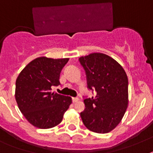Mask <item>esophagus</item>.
<instances>
[{
    "instance_id": "34e87169",
    "label": "esophagus",
    "mask_w": 153,
    "mask_h": 153,
    "mask_svg": "<svg viewBox=\"0 0 153 153\" xmlns=\"http://www.w3.org/2000/svg\"><path fill=\"white\" fill-rule=\"evenodd\" d=\"M79 100V99L78 97H72V101L73 103H76Z\"/></svg>"
}]
</instances>
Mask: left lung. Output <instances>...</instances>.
Here are the masks:
<instances>
[{
  "label": "left lung",
  "instance_id": "1",
  "mask_svg": "<svg viewBox=\"0 0 153 153\" xmlns=\"http://www.w3.org/2000/svg\"><path fill=\"white\" fill-rule=\"evenodd\" d=\"M86 75L88 89L96 97H85L80 113L85 127L105 134L116 127L128 105V79L117 61L104 53H91L79 59Z\"/></svg>",
  "mask_w": 153,
  "mask_h": 153
}]
</instances>
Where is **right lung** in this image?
Instances as JSON below:
<instances>
[{
  "mask_svg": "<svg viewBox=\"0 0 153 153\" xmlns=\"http://www.w3.org/2000/svg\"><path fill=\"white\" fill-rule=\"evenodd\" d=\"M68 58H36L19 73L16 82V100L25 118L33 126L48 129L61 123L72 102L70 97L52 93L60 85L59 74Z\"/></svg>",
  "mask_w": 153,
  "mask_h": 153,
  "instance_id": "right-lung-1",
  "label": "right lung"
}]
</instances>
